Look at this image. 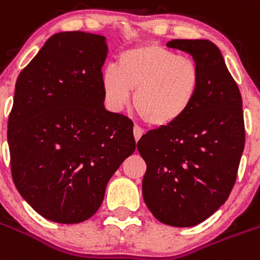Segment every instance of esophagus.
I'll return each mask as SVG.
<instances>
[{
    "label": "esophagus",
    "instance_id": "1",
    "mask_svg": "<svg viewBox=\"0 0 260 260\" xmlns=\"http://www.w3.org/2000/svg\"><path fill=\"white\" fill-rule=\"evenodd\" d=\"M143 133H144V131L141 129L139 125H135V127H133V136H135V140H136V141H139V140L141 139Z\"/></svg>",
    "mask_w": 260,
    "mask_h": 260
}]
</instances>
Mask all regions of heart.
Wrapping results in <instances>:
<instances>
[{
    "label": "heart",
    "instance_id": "1",
    "mask_svg": "<svg viewBox=\"0 0 260 260\" xmlns=\"http://www.w3.org/2000/svg\"><path fill=\"white\" fill-rule=\"evenodd\" d=\"M106 105L121 111L133 94V107L152 127H168L192 108L202 89V72L188 56L158 44H141L123 52L116 65L101 76Z\"/></svg>",
    "mask_w": 260,
    "mask_h": 260
}]
</instances>
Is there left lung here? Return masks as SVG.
Instances as JSON below:
<instances>
[{
    "label": "left lung",
    "mask_w": 260,
    "mask_h": 260,
    "mask_svg": "<svg viewBox=\"0 0 260 260\" xmlns=\"http://www.w3.org/2000/svg\"><path fill=\"white\" fill-rule=\"evenodd\" d=\"M200 67L202 89L177 123L149 131L137 143L146 162L144 202L158 221L195 226L226 202L245 148L242 98L216 44L174 39Z\"/></svg>",
    "instance_id": "8db88e82"
}]
</instances>
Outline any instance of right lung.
Returning <instances> with one entry per match:
<instances>
[{
    "instance_id": "right-lung-1",
    "label": "right lung",
    "mask_w": 260,
    "mask_h": 260,
    "mask_svg": "<svg viewBox=\"0 0 260 260\" xmlns=\"http://www.w3.org/2000/svg\"><path fill=\"white\" fill-rule=\"evenodd\" d=\"M106 56L105 36L55 34L15 83L8 123L13 180L40 216L58 224L91 217L136 149L132 121L105 108Z\"/></svg>"
}]
</instances>
